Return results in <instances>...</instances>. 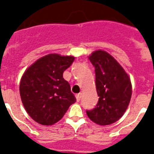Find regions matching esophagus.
Wrapping results in <instances>:
<instances>
[{"label":"esophagus","instance_id":"1","mask_svg":"<svg viewBox=\"0 0 154 154\" xmlns=\"http://www.w3.org/2000/svg\"><path fill=\"white\" fill-rule=\"evenodd\" d=\"M81 97H82V93H78L76 95V98H77V101H80Z\"/></svg>","mask_w":154,"mask_h":154}]
</instances>
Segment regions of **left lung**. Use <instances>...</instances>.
Instances as JSON below:
<instances>
[{"mask_svg":"<svg viewBox=\"0 0 154 154\" xmlns=\"http://www.w3.org/2000/svg\"><path fill=\"white\" fill-rule=\"evenodd\" d=\"M89 60L95 67L99 100L87 116L96 124L108 125L117 121L129 106L132 86L128 74L111 55L102 50L91 54Z\"/></svg>","mask_w":154,"mask_h":154,"instance_id":"8db88e82","label":"left lung"}]
</instances>
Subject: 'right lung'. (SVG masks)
I'll return each instance as SVG.
<instances>
[{
    "label": "right lung",
    "instance_id": "right-lung-1",
    "mask_svg": "<svg viewBox=\"0 0 154 154\" xmlns=\"http://www.w3.org/2000/svg\"><path fill=\"white\" fill-rule=\"evenodd\" d=\"M73 61L72 56L48 54L36 61L23 74L20 85L22 103L38 124L54 125L76 102L70 85L63 76Z\"/></svg>",
    "mask_w": 154,
    "mask_h": 154
}]
</instances>
